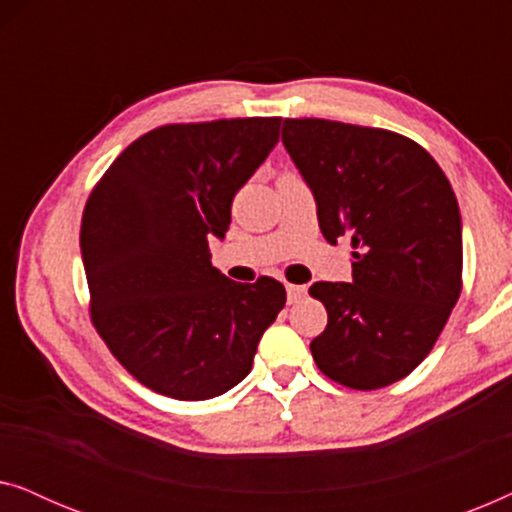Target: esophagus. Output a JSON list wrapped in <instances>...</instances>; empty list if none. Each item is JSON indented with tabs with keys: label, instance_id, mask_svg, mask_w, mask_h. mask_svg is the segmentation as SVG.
<instances>
[{
	"label": "esophagus",
	"instance_id": "34e87169",
	"mask_svg": "<svg viewBox=\"0 0 512 512\" xmlns=\"http://www.w3.org/2000/svg\"><path fill=\"white\" fill-rule=\"evenodd\" d=\"M307 293L305 286H298V284H286V300L289 303H298L300 298H303Z\"/></svg>",
	"mask_w": 512,
	"mask_h": 512
}]
</instances>
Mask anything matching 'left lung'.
I'll use <instances>...</instances> for the list:
<instances>
[{"instance_id":"8db88e82","label":"left lung","mask_w":512,"mask_h":512,"mask_svg":"<svg viewBox=\"0 0 512 512\" xmlns=\"http://www.w3.org/2000/svg\"><path fill=\"white\" fill-rule=\"evenodd\" d=\"M282 142L317 200L331 244L352 240V284L317 282L328 324L314 363L342 387L408 377L436 345L461 293V216L429 151L398 132L284 118Z\"/></svg>"}]
</instances>
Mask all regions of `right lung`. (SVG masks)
I'll use <instances>...</instances> for the list:
<instances>
[{
  "mask_svg": "<svg viewBox=\"0 0 512 512\" xmlns=\"http://www.w3.org/2000/svg\"><path fill=\"white\" fill-rule=\"evenodd\" d=\"M277 116L170 123L135 139L88 195L81 256L90 319L156 394L207 401L249 375L286 303L272 277L237 284L212 265L235 193L279 139Z\"/></svg>",
  "mask_w": 512,
  "mask_h": 512,
  "instance_id": "obj_1",
  "label": "right lung"
}]
</instances>
